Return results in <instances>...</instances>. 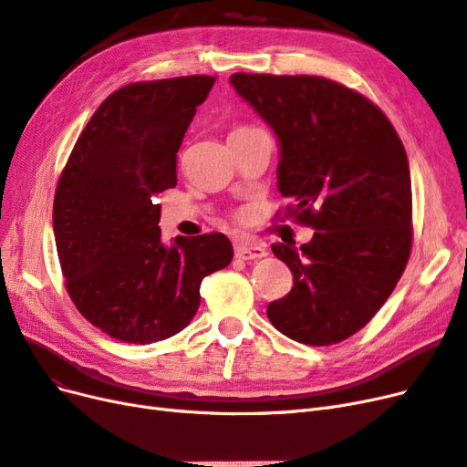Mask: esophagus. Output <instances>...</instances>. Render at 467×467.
<instances>
[{"label":"esophagus","mask_w":467,"mask_h":467,"mask_svg":"<svg viewBox=\"0 0 467 467\" xmlns=\"http://www.w3.org/2000/svg\"><path fill=\"white\" fill-rule=\"evenodd\" d=\"M234 255L238 260H260V258H265L267 255V250L260 244H254V243H240L234 246Z\"/></svg>","instance_id":"obj_1"}]
</instances>
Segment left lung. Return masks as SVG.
<instances>
[{"mask_svg": "<svg viewBox=\"0 0 467 467\" xmlns=\"http://www.w3.org/2000/svg\"><path fill=\"white\" fill-rule=\"evenodd\" d=\"M231 85L277 135L287 217L316 231L300 250L272 244L293 289L269 303L267 318L298 343H339L370 322L410 260L403 143L374 102L332 79L233 73Z\"/></svg>", "mask_w": 467, "mask_h": 467, "instance_id": "obj_1", "label": "left lung"}]
</instances>
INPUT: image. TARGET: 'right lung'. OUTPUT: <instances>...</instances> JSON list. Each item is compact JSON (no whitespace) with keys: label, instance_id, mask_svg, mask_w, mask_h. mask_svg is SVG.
Listing matches in <instances>:
<instances>
[{"label":"right lung","instance_id":"1","mask_svg":"<svg viewBox=\"0 0 467 467\" xmlns=\"http://www.w3.org/2000/svg\"><path fill=\"white\" fill-rule=\"evenodd\" d=\"M215 83L209 75L118 88L81 131L57 180L54 236L73 305L114 339L153 343L192 322L205 275L233 260L223 233L161 240L155 195Z\"/></svg>","mask_w":467,"mask_h":467}]
</instances>
